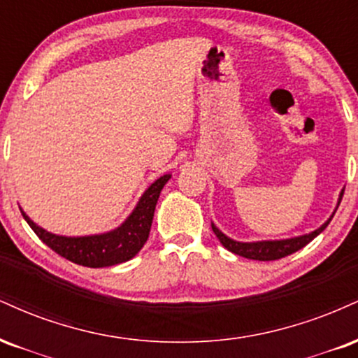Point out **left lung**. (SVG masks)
<instances>
[{"label":"left lung","instance_id":"obj_1","mask_svg":"<svg viewBox=\"0 0 358 358\" xmlns=\"http://www.w3.org/2000/svg\"><path fill=\"white\" fill-rule=\"evenodd\" d=\"M343 191H345V189H342V191H340L337 206H335V211L331 213V216L329 217V220L323 222L320 228H317L308 234H300V236L287 238V239H264V241L245 243V241H236V239L226 236V234L222 233V231L217 228L214 222H211V228L214 231V234L217 236V239L221 241V245L224 246L228 251H231V253L243 256V258H248V259H258V262H273V259H280V258H285V256L295 253V251L301 250V248L308 245V243L312 241L313 238H317L318 234H320L322 231L325 229L327 226H329V222L331 221V217H334V214L337 213L340 201H342Z\"/></svg>","mask_w":358,"mask_h":358}]
</instances>
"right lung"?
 Wrapping results in <instances>:
<instances>
[{
  "instance_id": "obj_1",
  "label": "right lung",
  "mask_w": 358,
  "mask_h": 358,
  "mask_svg": "<svg viewBox=\"0 0 358 358\" xmlns=\"http://www.w3.org/2000/svg\"><path fill=\"white\" fill-rule=\"evenodd\" d=\"M171 174H164L154 180L145 189L144 194L137 201L136 208L125 217V221L115 229L105 231L99 234H87V236H63V234L50 233L29 220L27 213L21 209L24 221L29 228L36 233V236L52 248L55 253L66 258L71 263L82 264L88 268H107L113 264L129 262L136 256L149 238L150 226H152L155 204L161 196L162 187L166 186Z\"/></svg>"
}]
</instances>
